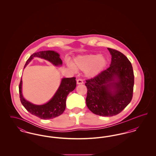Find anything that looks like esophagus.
Masks as SVG:
<instances>
[{"mask_svg": "<svg viewBox=\"0 0 156 156\" xmlns=\"http://www.w3.org/2000/svg\"><path fill=\"white\" fill-rule=\"evenodd\" d=\"M76 83H77V84H82V83H83V81L81 79H78L77 80H76Z\"/></svg>", "mask_w": 156, "mask_h": 156, "instance_id": "obj_1", "label": "esophagus"}]
</instances>
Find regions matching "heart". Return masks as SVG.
<instances>
[{"mask_svg":"<svg viewBox=\"0 0 156 156\" xmlns=\"http://www.w3.org/2000/svg\"><path fill=\"white\" fill-rule=\"evenodd\" d=\"M107 59L101 55L89 54L80 56L74 59V64L68 63V66L73 69L85 70V74L94 77L99 74L106 66Z\"/></svg>","mask_w":156,"mask_h":156,"instance_id":"heart-1","label":"heart"}]
</instances>
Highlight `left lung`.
<instances>
[{
    "mask_svg": "<svg viewBox=\"0 0 156 156\" xmlns=\"http://www.w3.org/2000/svg\"><path fill=\"white\" fill-rule=\"evenodd\" d=\"M112 55L110 67L86 80V104L94 114L113 116L119 114L131 102L134 73L131 62L119 51L108 48Z\"/></svg>",
    "mask_w": 156,
    "mask_h": 156,
    "instance_id": "left-lung-1",
    "label": "left lung"
}]
</instances>
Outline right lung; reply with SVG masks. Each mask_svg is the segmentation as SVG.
Returning a JSON list of instances; mask_svg holds the SVG:
<instances>
[{
	"mask_svg": "<svg viewBox=\"0 0 156 156\" xmlns=\"http://www.w3.org/2000/svg\"><path fill=\"white\" fill-rule=\"evenodd\" d=\"M37 57L49 61L55 66L62 64V60L59 58V55L54 51H42L33 53L27 60L24 68L30 62L33 57ZM75 77L63 78L61 81L59 88L55 94L52 99L47 104L42 105H36L25 100L22 94V80L19 83V97L21 103L25 109L34 115L41 119H53L61 115L65 111L66 106V99L68 95L74 90L76 82Z\"/></svg>",
	"mask_w": 156,
	"mask_h": 156,
	"instance_id": "add662e5",
	"label": "right lung"
}]
</instances>
